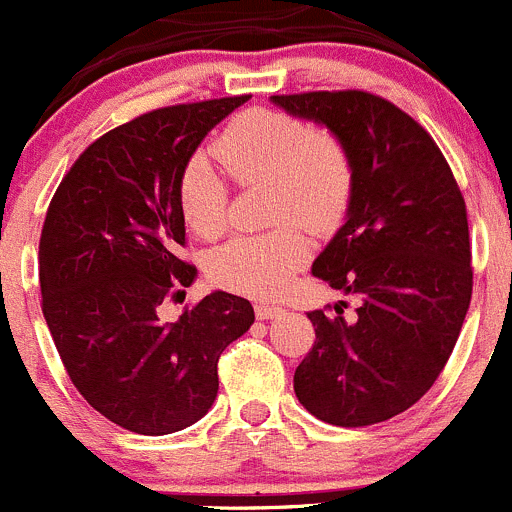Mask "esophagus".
Segmentation results:
<instances>
[{
    "instance_id": "34e87169",
    "label": "esophagus",
    "mask_w": 512,
    "mask_h": 512,
    "mask_svg": "<svg viewBox=\"0 0 512 512\" xmlns=\"http://www.w3.org/2000/svg\"><path fill=\"white\" fill-rule=\"evenodd\" d=\"M281 314L279 304H256V316L259 319H274V316Z\"/></svg>"
}]
</instances>
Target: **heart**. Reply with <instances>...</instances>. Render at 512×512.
Wrapping results in <instances>:
<instances>
[{
    "label": "heart",
    "instance_id": "heart-1",
    "mask_svg": "<svg viewBox=\"0 0 512 512\" xmlns=\"http://www.w3.org/2000/svg\"><path fill=\"white\" fill-rule=\"evenodd\" d=\"M238 186H269L271 223H286L261 236L233 238L213 251L208 274L238 294L276 296L309 261V241L291 223L329 231L347 213L354 193V165L342 140L276 110H246L213 143ZM180 216L196 236L216 238L226 228L228 183L206 153H196L178 180Z\"/></svg>",
    "mask_w": 512,
    "mask_h": 512
}]
</instances>
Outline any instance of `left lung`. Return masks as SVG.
I'll list each match as a JSON object with an SVG mask.
<instances>
[{"mask_svg":"<svg viewBox=\"0 0 512 512\" xmlns=\"http://www.w3.org/2000/svg\"><path fill=\"white\" fill-rule=\"evenodd\" d=\"M271 102L332 130L354 165L347 221L311 274L359 309L352 319L339 304L309 311L316 342L294 392L329 425H377L435 384L460 337L472 296L465 201L430 133L384 97L324 90Z\"/></svg>","mask_w":512,"mask_h":512,"instance_id":"left-lung-1","label":"left lung"}]
</instances>
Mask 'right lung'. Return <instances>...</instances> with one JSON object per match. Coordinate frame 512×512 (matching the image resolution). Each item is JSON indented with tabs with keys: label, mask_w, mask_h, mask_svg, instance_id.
<instances>
[{
	"label": "right lung",
	"mask_w": 512,
	"mask_h": 512,
	"mask_svg": "<svg viewBox=\"0 0 512 512\" xmlns=\"http://www.w3.org/2000/svg\"><path fill=\"white\" fill-rule=\"evenodd\" d=\"M248 97L160 107L97 138L62 178L40 238V286L62 364L102 417L170 435L211 410L218 357L253 324L213 291L175 321L160 304L196 279L178 256V180L201 140Z\"/></svg>",
	"instance_id": "obj_1"
}]
</instances>
